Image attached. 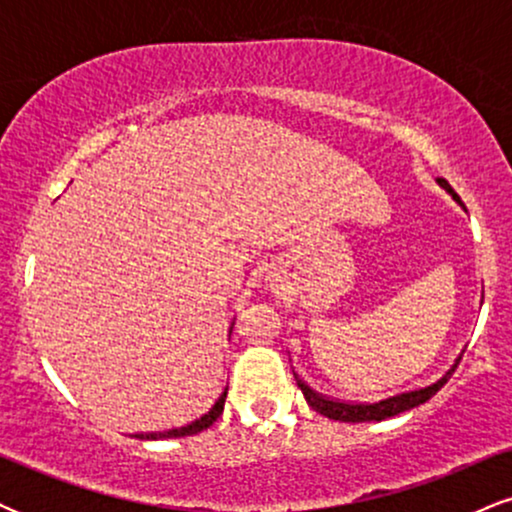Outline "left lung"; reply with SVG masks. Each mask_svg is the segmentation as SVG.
Listing matches in <instances>:
<instances>
[{"label": "left lung", "instance_id": "1", "mask_svg": "<svg viewBox=\"0 0 512 512\" xmlns=\"http://www.w3.org/2000/svg\"><path fill=\"white\" fill-rule=\"evenodd\" d=\"M438 182L445 187V190L450 192L452 197L457 199V202L462 204V199L455 195V190H452L448 182H445V180H438ZM460 358H457L455 366H452L448 373L443 375V378H438L436 383L424 385V387H414V390H404V392H399V395L380 399V402H344V399H334V397L320 395V392L310 390V387L298 378H296V383L303 390L305 402H308L315 411H320L322 416H327V419L354 421V424H356V421H383V419H387V416L399 414V411L419 407V404H424L426 399H431L433 395H436L440 387L448 383V378L452 373H455V368L460 366Z\"/></svg>", "mask_w": 512, "mask_h": 512}]
</instances>
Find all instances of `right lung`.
<instances>
[{
	"instance_id": "obj_1",
	"label": "right lung",
	"mask_w": 512,
	"mask_h": 512,
	"mask_svg": "<svg viewBox=\"0 0 512 512\" xmlns=\"http://www.w3.org/2000/svg\"><path fill=\"white\" fill-rule=\"evenodd\" d=\"M223 402H226V390L221 392V397L216 399L214 404H211V409L207 414H202L199 419L190 421V424L185 426H175V428H168V431H154V433H137V438H146V440H156V438H182V436H195V433L204 431V428H209L214 424L216 419L221 416L223 411Z\"/></svg>"
}]
</instances>
